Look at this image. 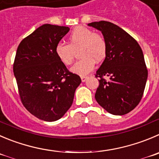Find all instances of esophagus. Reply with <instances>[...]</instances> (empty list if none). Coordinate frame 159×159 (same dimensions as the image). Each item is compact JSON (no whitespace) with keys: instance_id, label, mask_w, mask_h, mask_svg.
Returning <instances> with one entry per match:
<instances>
[{"instance_id":"esophagus-1","label":"esophagus","mask_w":159,"mask_h":159,"mask_svg":"<svg viewBox=\"0 0 159 159\" xmlns=\"http://www.w3.org/2000/svg\"><path fill=\"white\" fill-rule=\"evenodd\" d=\"M87 79V75H81V80H82V82H85Z\"/></svg>"}]
</instances>
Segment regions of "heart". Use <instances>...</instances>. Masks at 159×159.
<instances>
[{
	"instance_id": "1",
	"label": "heart",
	"mask_w": 159,
	"mask_h": 159,
	"mask_svg": "<svg viewBox=\"0 0 159 159\" xmlns=\"http://www.w3.org/2000/svg\"><path fill=\"white\" fill-rule=\"evenodd\" d=\"M79 51L80 60L75 62L71 69L73 73L84 75L94 67L95 61L100 62L105 59L107 52V43L103 36L89 28L77 26L69 36L68 43H58L54 52L59 61L65 66L73 62L75 51Z\"/></svg>"
}]
</instances>
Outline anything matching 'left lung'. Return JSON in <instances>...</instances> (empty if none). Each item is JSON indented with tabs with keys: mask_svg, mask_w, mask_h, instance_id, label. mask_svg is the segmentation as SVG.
I'll use <instances>...</instances> for the list:
<instances>
[{
	"mask_svg": "<svg viewBox=\"0 0 159 159\" xmlns=\"http://www.w3.org/2000/svg\"><path fill=\"white\" fill-rule=\"evenodd\" d=\"M88 25L100 30L107 43L105 59L95 75L100 77L95 99L111 114H127L140 103L148 79L141 48L129 33L111 22L100 21Z\"/></svg>",
	"mask_w": 159,
	"mask_h": 159,
	"instance_id": "obj_1",
	"label": "left lung"
}]
</instances>
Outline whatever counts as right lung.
<instances>
[{
	"mask_svg": "<svg viewBox=\"0 0 159 159\" xmlns=\"http://www.w3.org/2000/svg\"><path fill=\"white\" fill-rule=\"evenodd\" d=\"M69 31L67 26L44 24L19 43L13 65L22 105L38 119H61L73 101L81 79L69 72L54 52Z\"/></svg>",
	"mask_w": 159,
	"mask_h": 159,
	"instance_id": "obj_1",
	"label": "right lung"
}]
</instances>
